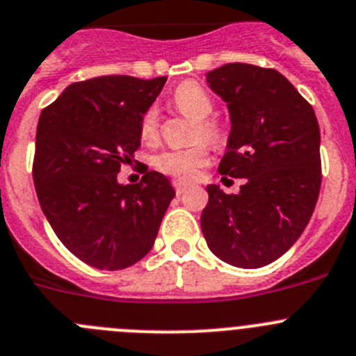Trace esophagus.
<instances>
[{"instance_id": "34e87169", "label": "esophagus", "mask_w": 356, "mask_h": 356, "mask_svg": "<svg viewBox=\"0 0 356 356\" xmlns=\"http://www.w3.org/2000/svg\"><path fill=\"white\" fill-rule=\"evenodd\" d=\"M172 184H174V189H175V193H177V195H182L186 189H188V184H186V182H182V181H174Z\"/></svg>"}]
</instances>
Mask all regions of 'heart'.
Segmentation results:
<instances>
[{
	"mask_svg": "<svg viewBox=\"0 0 356 356\" xmlns=\"http://www.w3.org/2000/svg\"><path fill=\"white\" fill-rule=\"evenodd\" d=\"M172 105L181 115L193 119L191 129V140L197 142L191 147L186 149H168L154 156L152 165L158 172L172 177L189 181L197 175L198 168L207 165L209 161V145H218L225 140V128L216 118H211L214 112V102L211 95L197 82H182L172 95ZM161 119L156 107H149L140 119V138L144 142H152L158 138ZM204 138L207 143L201 140ZM201 142L198 143L197 140Z\"/></svg>",
	"mask_w": 356,
	"mask_h": 356,
	"instance_id": "b5f03b06",
	"label": "heart"
}]
</instances>
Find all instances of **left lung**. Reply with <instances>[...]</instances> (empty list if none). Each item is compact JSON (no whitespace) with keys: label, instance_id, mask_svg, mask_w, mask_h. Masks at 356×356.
<instances>
[{"label":"left lung","instance_id":"8db88e82","mask_svg":"<svg viewBox=\"0 0 356 356\" xmlns=\"http://www.w3.org/2000/svg\"><path fill=\"white\" fill-rule=\"evenodd\" d=\"M207 82L228 103L232 118L228 151L218 172L245 182L238 195L207 186L202 232L219 260L241 268L264 267L297 242L316 207V114L274 68L228 63L209 72Z\"/></svg>","mask_w":356,"mask_h":356}]
</instances>
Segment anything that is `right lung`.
I'll return each instance as SVG.
<instances>
[{
	"instance_id": "1",
	"label": "right lung",
	"mask_w": 356,
	"mask_h": 356,
	"mask_svg": "<svg viewBox=\"0 0 356 356\" xmlns=\"http://www.w3.org/2000/svg\"><path fill=\"white\" fill-rule=\"evenodd\" d=\"M167 77L105 75L75 82L43 108L33 181L40 207L70 253L99 270H121L154 245L175 197L159 172L137 184L118 174L140 147V119Z\"/></svg>"
}]
</instances>
